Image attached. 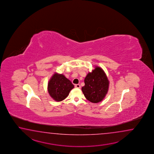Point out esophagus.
<instances>
[{"mask_svg": "<svg viewBox=\"0 0 154 154\" xmlns=\"http://www.w3.org/2000/svg\"><path fill=\"white\" fill-rule=\"evenodd\" d=\"M75 87L76 88H81L80 84H76V85H75Z\"/></svg>", "mask_w": 154, "mask_h": 154, "instance_id": "esophagus-1", "label": "esophagus"}]
</instances>
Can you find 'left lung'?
<instances>
[{
    "label": "left lung",
    "mask_w": 154,
    "mask_h": 154,
    "mask_svg": "<svg viewBox=\"0 0 154 154\" xmlns=\"http://www.w3.org/2000/svg\"><path fill=\"white\" fill-rule=\"evenodd\" d=\"M84 82L82 91L88 100L96 103L104 99L108 92L109 82L103 69L95 66V69L85 77Z\"/></svg>",
    "instance_id": "1"
}]
</instances>
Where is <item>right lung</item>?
<instances>
[{"label": "right lung", "instance_id": "1", "mask_svg": "<svg viewBox=\"0 0 154 154\" xmlns=\"http://www.w3.org/2000/svg\"><path fill=\"white\" fill-rule=\"evenodd\" d=\"M74 86L63 74L55 73L48 83V91L56 101H62L66 98Z\"/></svg>", "mask_w": 154, "mask_h": 154}]
</instances>
